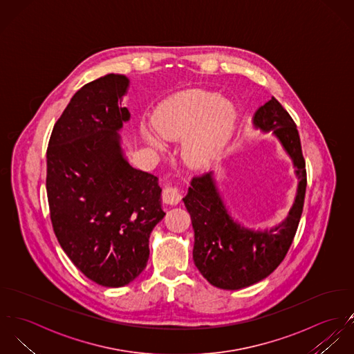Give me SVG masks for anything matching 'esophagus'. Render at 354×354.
Here are the masks:
<instances>
[{"label": "esophagus", "instance_id": "1", "mask_svg": "<svg viewBox=\"0 0 354 354\" xmlns=\"http://www.w3.org/2000/svg\"><path fill=\"white\" fill-rule=\"evenodd\" d=\"M162 198H164V203L165 204H169V205H176L180 203L182 200V193L179 189L176 187H165L164 189V193H162Z\"/></svg>", "mask_w": 354, "mask_h": 354}]
</instances>
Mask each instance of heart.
<instances>
[{"mask_svg": "<svg viewBox=\"0 0 354 354\" xmlns=\"http://www.w3.org/2000/svg\"><path fill=\"white\" fill-rule=\"evenodd\" d=\"M238 126L235 104L216 91L192 88L160 102L153 120L141 122L142 140L162 153L180 140V157L196 171H208L224 156Z\"/></svg>", "mask_w": 354, "mask_h": 354, "instance_id": "obj_1", "label": "heart"}]
</instances>
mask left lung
Wrapping results in <instances>:
<instances>
[{
	"label": "left lung",
	"mask_w": 354,
	"mask_h": 354,
	"mask_svg": "<svg viewBox=\"0 0 354 354\" xmlns=\"http://www.w3.org/2000/svg\"><path fill=\"white\" fill-rule=\"evenodd\" d=\"M252 126L272 134L290 158L295 190L281 220L250 225L220 190L214 171L193 178L183 198L194 230L193 260L201 275L223 290H239L266 279L282 263L295 235L306 190V171L297 127L272 97L253 115Z\"/></svg>",
	"instance_id": "1"
}]
</instances>
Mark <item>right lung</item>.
<instances>
[{"instance_id": "obj_1", "label": "right lung", "mask_w": 354, "mask_h": 354, "mask_svg": "<svg viewBox=\"0 0 354 354\" xmlns=\"http://www.w3.org/2000/svg\"><path fill=\"white\" fill-rule=\"evenodd\" d=\"M130 79L108 73L77 90L53 127L46 192L57 241L75 267L104 287L137 279L165 212L158 178L130 165L120 131Z\"/></svg>"}]
</instances>
